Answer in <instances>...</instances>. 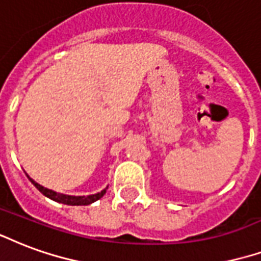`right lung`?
Masks as SVG:
<instances>
[{"label":"right lung","instance_id":"1","mask_svg":"<svg viewBox=\"0 0 261 261\" xmlns=\"http://www.w3.org/2000/svg\"><path fill=\"white\" fill-rule=\"evenodd\" d=\"M29 179H30L32 184L34 185L42 195H45L47 198L55 200V202H59V203L70 204V206H86V204L94 203L95 200L101 199L102 196L106 194V190H108V187H106L105 190H102L101 192H98V194L95 195H88V196H71V195L59 194V192H55V191L48 190L45 187H42V185H40L38 182H36V181L33 178H30V177H29Z\"/></svg>","mask_w":261,"mask_h":261}]
</instances>
